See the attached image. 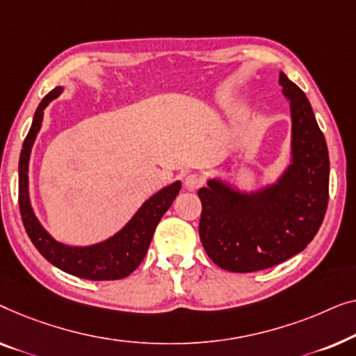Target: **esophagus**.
I'll list each match as a JSON object with an SVG mask.
<instances>
[{"instance_id": "1", "label": "esophagus", "mask_w": 356, "mask_h": 356, "mask_svg": "<svg viewBox=\"0 0 356 356\" xmlns=\"http://www.w3.org/2000/svg\"><path fill=\"white\" fill-rule=\"evenodd\" d=\"M202 184H203V179L200 177L198 174H187V176H185V179H184L185 188H188V190L198 188Z\"/></svg>"}]
</instances>
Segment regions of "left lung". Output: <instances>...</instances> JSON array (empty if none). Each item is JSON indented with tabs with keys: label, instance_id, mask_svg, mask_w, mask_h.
<instances>
[{
	"label": "left lung",
	"instance_id": "8db88e82",
	"mask_svg": "<svg viewBox=\"0 0 356 356\" xmlns=\"http://www.w3.org/2000/svg\"><path fill=\"white\" fill-rule=\"evenodd\" d=\"M290 104V158L274 182L243 190L211 177L198 190L200 238L209 258L230 273L273 268L307 248L329 200V153L307 95L279 72Z\"/></svg>",
	"mask_w": 356,
	"mask_h": 356
}]
</instances>
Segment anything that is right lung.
Masks as SVG:
<instances>
[{"instance_id": "add662e5", "label": "right lung", "mask_w": 356, "mask_h": 356, "mask_svg": "<svg viewBox=\"0 0 356 356\" xmlns=\"http://www.w3.org/2000/svg\"><path fill=\"white\" fill-rule=\"evenodd\" d=\"M63 90L64 87H56L42 99L33 114L32 127L22 145L21 158H19V208H21L24 227L35 248L61 271L90 280L124 279L142 263L153 238L154 229L161 221L163 214L171 208L182 184L180 180H176L145 200V203L130 218L126 226L106 240L83 247L58 242L35 216L29 192V163L35 138L42 129L44 108L53 99H56Z\"/></svg>"}]
</instances>
